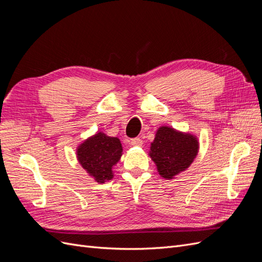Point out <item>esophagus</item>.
<instances>
[{"label": "esophagus", "instance_id": "1", "mask_svg": "<svg viewBox=\"0 0 262 262\" xmlns=\"http://www.w3.org/2000/svg\"><path fill=\"white\" fill-rule=\"evenodd\" d=\"M130 144L132 146H141L142 144H143V141H142V139H140V138H134V139L130 140Z\"/></svg>", "mask_w": 262, "mask_h": 262}]
</instances>
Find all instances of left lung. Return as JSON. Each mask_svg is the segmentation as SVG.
Returning <instances> with one entry per match:
<instances>
[{"instance_id": "left-lung-1", "label": "left lung", "mask_w": 262, "mask_h": 262, "mask_svg": "<svg viewBox=\"0 0 262 262\" xmlns=\"http://www.w3.org/2000/svg\"><path fill=\"white\" fill-rule=\"evenodd\" d=\"M198 147V141L191 134L162 126L150 145L149 156L156 164L160 175L171 179L189 167L196 156Z\"/></svg>"}]
</instances>
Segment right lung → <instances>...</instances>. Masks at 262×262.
I'll return each mask as SVG.
<instances>
[{"label":"right lung","instance_id":"obj_1","mask_svg":"<svg viewBox=\"0 0 262 262\" xmlns=\"http://www.w3.org/2000/svg\"><path fill=\"white\" fill-rule=\"evenodd\" d=\"M122 146L117 138L97 133L77 148L78 162L97 182L104 184L113 178V166L120 160Z\"/></svg>","mask_w":262,"mask_h":262}]
</instances>
